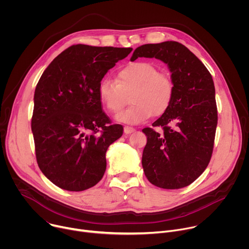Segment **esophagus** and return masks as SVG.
<instances>
[{
  "label": "esophagus",
  "mask_w": 249,
  "mask_h": 249,
  "mask_svg": "<svg viewBox=\"0 0 249 249\" xmlns=\"http://www.w3.org/2000/svg\"><path fill=\"white\" fill-rule=\"evenodd\" d=\"M136 130L134 129V128H132V127H129V126H125L124 127V133L125 134H131V133H133V132H135Z\"/></svg>",
  "instance_id": "esophagus-1"
}]
</instances>
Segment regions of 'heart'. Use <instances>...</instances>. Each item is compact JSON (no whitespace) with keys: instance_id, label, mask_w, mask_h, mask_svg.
Segmentation results:
<instances>
[{"instance_id":"1","label":"heart","mask_w":249,"mask_h":249,"mask_svg":"<svg viewBox=\"0 0 249 249\" xmlns=\"http://www.w3.org/2000/svg\"><path fill=\"white\" fill-rule=\"evenodd\" d=\"M174 83L167 73L159 72L151 62H132L121 68L116 81L103 78L98 85V96L106 109L119 113L128 102L130 107L117 116L128 124H140L153 115L160 116L170 107L174 97Z\"/></svg>"}]
</instances>
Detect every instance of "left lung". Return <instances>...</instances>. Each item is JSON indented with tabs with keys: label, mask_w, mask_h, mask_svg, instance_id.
I'll use <instances>...</instances> for the list:
<instances>
[{
	"label": "left lung",
	"mask_w": 249,
	"mask_h": 249,
	"mask_svg": "<svg viewBox=\"0 0 249 249\" xmlns=\"http://www.w3.org/2000/svg\"><path fill=\"white\" fill-rule=\"evenodd\" d=\"M139 57L165 63L175 89L169 109L153 123L163 132L143 129L147 136L142 157L145 175L160 188L188 186L204 172L214 148L218 124L214 82L205 65L176 41L142 45L131 61Z\"/></svg>",
	"instance_id": "obj_1"
}]
</instances>
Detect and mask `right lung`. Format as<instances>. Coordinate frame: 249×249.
<instances>
[{
	"label": "right lung",
	"mask_w": 249,
	"mask_h": 249,
	"mask_svg": "<svg viewBox=\"0 0 249 249\" xmlns=\"http://www.w3.org/2000/svg\"><path fill=\"white\" fill-rule=\"evenodd\" d=\"M132 48L73 45L43 72L34 92L31 130L42 173L56 186L84 191L100 181L105 154L123 134L101 108L98 85Z\"/></svg>",
	"instance_id": "obj_1"
}]
</instances>
